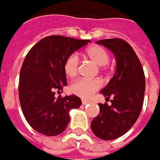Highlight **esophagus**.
<instances>
[{
  "label": "esophagus",
  "instance_id": "obj_1",
  "mask_svg": "<svg viewBox=\"0 0 160 160\" xmlns=\"http://www.w3.org/2000/svg\"><path fill=\"white\" fill-rule=\"evenodd\" d=\"M82 103H83V105H87V104L89 103V101L87 100V99H82Z\"/></svg>",
  "mask_w": 160,
  "mask_h": 160
}]
</instances>
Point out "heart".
Here are the masks:
<instances>
[{"instance_id": "obj_1", "label": "heart", "mask_w": 160, "mask_h": 160, "mask_svg": "<svg viewBox=\"0 0 160 160\" xmlns=\"http://www.w3.org/2000/svg\"><path fill=\"white\" fill-rule=\"evenodd\" d=\"M86 55L92 60L96 64L104 66L110 62L109 52L101 46H92L86 50ZM79 66V58L77 54L72 53L69 55L63 64V70L68 77H73L76 75ZM103 83L99 78H80L72 82L70 86V91L83 98H88L95 92H97L102 87Z\"/></svg>"}]
</instances>
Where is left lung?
Returning a JSON list of instances; mask_svg holds the SVG:
<instances>
[{
  "mask_svg": "<svg viewBox=\"0 0 160 160\" xmlns=\"http://www.w3.org/2000/svg\"><path fill=\"white\" fill-rule=\"evenodd\" d=\"M116 57L117 67L101 93L111 105L99 103V114L91 122V130L103 140H113L130 130L143 108L146 79L143 66L129 43L122 38L98 40Z\"/></svg>",
  "mask_w": 160,
  "mask_h": 160,
  "instance_id": "obj_1",
  "label": "left lung"
}]
</instances>
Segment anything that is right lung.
<instances>
[{
	"instance_id": "right-lung-1",
	"label": "right lung",
	"mask_w": 160,
	"mask_h": 160,
	"mask_svg": "<svg viewBox=\"0 0 160 160\" xmlns=\"http://www.w3.org/2000/svg\"><path fill=\"white\" fill-rule=\"evenodd\" d=\"M90 42L63 36L39 40L27 54L19 76V100L24 116L37 132L54 136L66 129L72 109L82 105L75 95L58 98L55 92L67 85L63 64L66 58Z\"/></svg>"
}]
</instances>
